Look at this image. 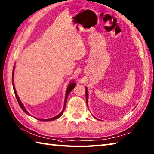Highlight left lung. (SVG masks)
I'll use <instances>...</instances> for the list:
<instances>
[{
  "instance_id": "8db88e82",
  "label": "left lung",
  "mask_w": 154,
  "mask_h": 154,
  "mask_svg": "<svg viewBox=\"0 0 154 154\" xmlns=\"http://www.w3.org/2000/svg\"><path fill=\"white\" fill-rule=\"evenodd\" d=\"M85 95H86V101H87V104H88V89L85 88Z\"/></svg>"
}]
</instances>
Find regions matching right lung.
Masks as SVG:
<instances>
[{
	"mask_svg": "<svg viewBox=\"0 0 154 154\" xmlns=\"http://www.w3.org/2000/svg\"><path fill=\"white\" fill-rule=\"evenodd\" d=\"M14 70H15V66H13V74H12V83H13V90H14V92H15V96H16L17 100V102H18V103H19V106H20V107L21 108L22 110H23V111L25 112H26V114H29L28 112H27V111L26 110V109L25 108V107L23 106V104H22L21 102L20 101V100H19V97H18V96H17V92H16L15 88V85H14V82H13ZM75 85H76V83H74V82H72V83H70V84L69 85L68 88H67V89H66V91L65 100V104H64V108H63V111L61 112H60L59 114H58L57 116H54V117H53V118L48 119H37V118H36V119H37L38 120H40V121H54V120L57 119H58V118H59L60 116H62V114H63V112H64V110H65V109L66 103V101H67V97H68V96H69V94L70 92H71V91L72 90V89H73V88H75Z\"/></svg>",
	"mask_w": 154,
	"mask_h": 154,
	"instance_id": "right-lung-1",
	"label": "right lung"
}]
</instances>
